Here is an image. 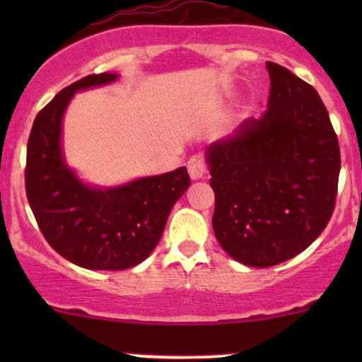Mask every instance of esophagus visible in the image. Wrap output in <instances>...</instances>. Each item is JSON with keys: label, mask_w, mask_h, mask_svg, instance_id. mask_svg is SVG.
<instances>
[{"label": "esophagus", "mask_w": 362, "mask_h": 362, "mask_svg": "<svg viewBox=\"0 0 362 362\" xmlns=\"http://www.w3.org/2000/svg\"><path fill=\"white\" fill-rule=\"evenodd\" d=\"M189 175H191L192 180H198V178H203L204 173H206V163H204L203 156H192L187 163Z\"/></svg>", "instance_id": "obj_1"}]
</instances>
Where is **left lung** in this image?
Returning <instances> with one entry per match:
<instances>
[{
    "label": "left lung",
    "instance_id": "8db88e82",
    "mask_svg": "<svg viewBox=\"0 0 362 362\" xmlns=\"http://www.w3.org/2000/svg\"><path fill=\"white\" fill-rule=\"evenodd\" d=\"M266 68V112L206 148L215 238L252 268L280 264L319 238L333 215L341 163L317 90L280 64Z\"/></svg>",
    "mask_w": 362,
    "mask_h": 362
}]
</instances>
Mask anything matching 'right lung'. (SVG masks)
I'll return each mask as SVG.
<instances>
[{"label":"right lung","mask_w":362,"mask_h":362,"mask_svg":"<svg viewBox=\"0 0 362 362\" xmlns=\"http://www.w3.org/2000/svg\"><path fill=\"white\" fill-rule=\"evenodd\" d=\"M100 73L64 87L33 122L25 159V194L40 231L64 259L87 269H127L159 243L173 204L191 185L185 166L119 187H93L64 160L63 117L76 90L112 83Z\"/></svg>","instance_id":"right-lung-1"}]
</instances>
